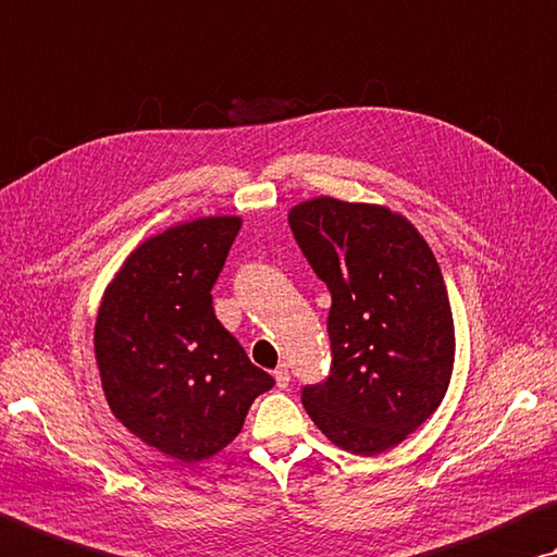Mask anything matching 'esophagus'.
Here are the masks:
<instances>
[{
	"label": "esophagus",
	"instance_id": "34e87169",
	"mask_svg": "<svg viewBox=\"0 0 557 557\" xmlns=\"http://www.w3.org/2000/svg\"><path fill=\"white\" fill-rule=\"evenodd\" d=\"M275 382H277L280 389L287 387V384H289V370H287V366H280L275 370Z\"/></svg>",
	"mask_w": 557,
	"mask_h": 557
}]
</instances>
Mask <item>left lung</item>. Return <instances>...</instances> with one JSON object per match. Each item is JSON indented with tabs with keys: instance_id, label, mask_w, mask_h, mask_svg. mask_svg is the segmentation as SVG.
Returning <instances> with one entry per match:
<instances>
[{
	"instance_id": "8db88e82",
	"label": "left lung",
	"mask_w": 557,
	"mask_h": 557,
	"mask_svg": "<svg viewBox=\"0 0 557 557\" xmlns=\"http://www.w3.org/2000/svg\"><path fill=\"white\" fill-rule=\"evenodd\" d=\"M289 228L331 292V370L301 401L329 441L356 455L389 450L446 397L455 360L441 268L407 219L333 197L289 211Z\"/></svg>"
}]
</instances>
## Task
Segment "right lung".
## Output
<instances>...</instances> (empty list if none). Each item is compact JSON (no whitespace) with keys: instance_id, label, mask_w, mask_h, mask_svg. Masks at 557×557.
Segmentation results:
<instances>
[{"instance_id":"add662e5","label":"right lung","mask_w":557,"mask_h":557,"mask_svg":"<svg viewBox=\"0 0 557 557\" xmlns=\"http://www.w3.org/2000/svg\"><path fill=\"white\" fill-rule=\"evenodd\" d=\"M240 219L209 216L168 228L131 252L104 292L95 352L114 417L148 446L197 462L244 429L275 380L211 305Z\"/></svg>"}]
</instances>
